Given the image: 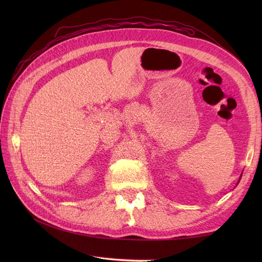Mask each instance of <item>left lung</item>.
Wrapping results in <instances>:
<instances>
[{
  "label": "left lung",
  "mask_w": 262,
  "mask_h": 262,
  "mask_svg": "<svg viewBox=\"0 0 262 262\" xmlns=\"http://www.w3.org/2000/svg\"><path fill=\"white\" fill-rule=\"evenodd\" d=\"M241 178H242V175H241V177H239V179H238V182L241 181ZM238 182H237V185H238ZM237 185H236V186H237Z\"/></svg>",
  "instance_id": "8db88e82"
}]
</instances>
